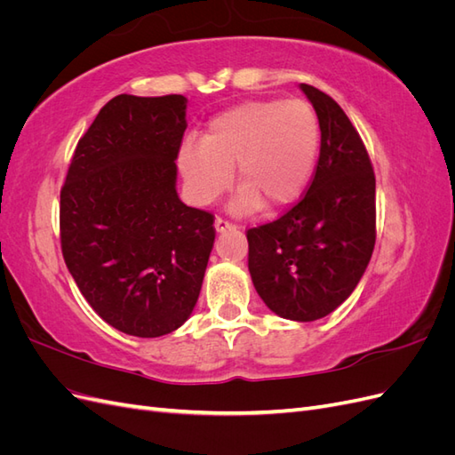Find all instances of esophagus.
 I'll return each instance as SVG.
<instances>
[{
    "label": "esophagus",
    "instance_id": "1",
    "mask_svg": "<svg viewBox=\"0 0 455 455\" xmlns=\"http://www.w3.org/2000/svg\"><path fill=\"white\" fill-rule=\"evenodd\" d=\"M214 228H216V231H218V233L228 231V229H237V226H235V224L228 222V220H224V218H216V220H214Z\"/></svg>",
    "mask_w": 455,
    "mask_h": 455
}]
</instances>
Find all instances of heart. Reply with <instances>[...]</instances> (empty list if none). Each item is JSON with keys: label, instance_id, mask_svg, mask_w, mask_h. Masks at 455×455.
<instances>
[{"label": "heart", "instance_id": "1", "mask_svg": "<svg viewBox=\"0 0 455 455\" xmlns=\"http://www.w3.org/2000/svg\"><path fill=\"white\" fill-rule=\"evenodd\" d=\"M319 148V117L306 100H256L214 117L201 142L182 148L178 169L197 204L224 194L235 164L237 211L281 209L309 184Z\"/></svg>", "mask_w": 455, "mask_h": 455}]
</instances>
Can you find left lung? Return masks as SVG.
<instances>
[{"mask_svg":"<svg viewBox=\"0 0 455 455\" xmlns=\"http://www.w3.org/2000/svg\"><path fill=\"white\" fill-rule=\"evenodd\" d=\"M321 127L307 194L275 222L246 231L249 271L264 304L283 319L311 323L346 301L376 243V176L346 112L301 84Z\"/></svg>","mask_w":455,"mask_h":455,"instance_id":"8db88e82","label":"left lung"}]
</instances>
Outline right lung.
Segmentation results:
<instances>
[{"instance_id": "right-lung-1", "label": "right lung", "mask_w": 455, "mask_h": 455, "mask_svg": "<svg viewBox=\"0 0 455 455\" xmlns=\"http://www.w3.org/2000/svg\"><path fill=\"white\" fill-rule=\"evenodd\" d=\"M182 94L109 100L81 136L60 189V244L89 306L119 332L159 338L194 311L214 216L176 194Z\"/></svg>"}]
</instances>
